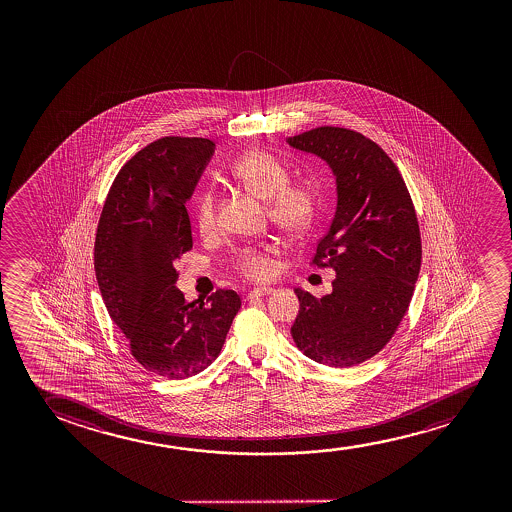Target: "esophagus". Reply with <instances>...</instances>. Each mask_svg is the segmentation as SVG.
I'll return each instance as SVG.
<instances>
[{"instance_id": "obj_1", "label": "esophagus", "mask_w": 512, "mask_h": 512, "mask_svg": "<svg viewBox=\"0 0 512 512\" xmlns=\"http://www.w3.org/2000/svg\"><path fill=\"white\" fill-rule=\"evenodd\" d=\"M273 292V288H253V290H250L248 295H246V299H248V301H253V299L264 297V295L273 294Z\"/></svg>"}]
</instances>
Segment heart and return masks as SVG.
<instances>
[{"label":"heart","mask_w":512,"mask_h":512,"mask_svg":"<svg viewBox=\"0 0 512 512\" xmlns=\"http://www.w3.org/2000/svg\"><path fill=\"white\" fill-rule=\"evenodd\" d=\"M232 180L266 199L267 217L288 234L313 231L322 217L323 190L313 178L290 180V168L266 148H250L239 155L229 168ZM194 222L203 236L218 231L217 199L211 190H203L194 201ZM274 243L243 246L234 257V271L248 281L262 283L276 273Z\"/></svg>","instance_id":"obj_1"}]
</instances>
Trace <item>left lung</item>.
I'll use <instances>...</instances> for the list:
<instances>
[{
	"instance_id": "1",
	"label": "left lung",
	"mask_w": 512,
	"mask_h": 512,
	"mask_svg": "<svg viewBox=\"0 0 512 512\" xmlns=\"http://www.w3.org/2000/svg\"><path fill=\"white\" fill-rule=\"evenodd\" d=\"M288 143L329 162L339 196L311 259L336 271L332 294L316 299L295 288L301 311L292 337L306 357L346 369L378 355L404 320L420 274V224L399 168L364 134L322 126Z\"/></svg>"
}]
</instances>
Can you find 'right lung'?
I'll return each instance as SVG.
<instances>
[{"label": "right lung", "instance_id": "1", "mask_svg": "<svg viewBox=\"0 0 512 512\" xmlns=\"http://www.w3.org/2000/svg\"><path fill=\"white\" fill-rule=\"evenodd\" d=\"M215 143L164 136L120 168L108 190L94 243V269L108 315L134 360L162 378L183 379L218 357L241 308L234 290L206 304L185 302L176 260L192 250L185 203Z\"/></svg>", "mask_w": 512, "mask_h": 512}]
</instances>
